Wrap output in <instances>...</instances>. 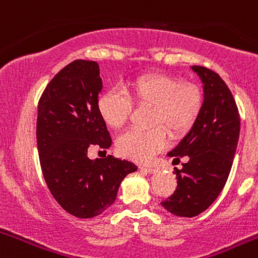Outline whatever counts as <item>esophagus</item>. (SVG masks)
<instances>
[{"mask_svg":"<svg viewBox=\"0 0 258 258\" xmlns=\"http://www.w3.org/2000/svg\"><path fill=\"white\" fill-rule=\"evenodd\" d=\"M140 169L146 173H150V174H154V173L159 172V169H157V168H154V166H140Z\"/></svg>","mask_w":258,"mask_h":258,"instance_id":"esophagus-1","label":"esophagus"}]
</instances>
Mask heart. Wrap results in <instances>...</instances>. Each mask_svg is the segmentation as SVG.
I'll return each mask as SVG.
<instances>
[{"label": "heart", "instance_id": "heart-1", "mask_svg": "<svg viewBox=\"0 0 258 258\" xmlns=\"http://www.w3.org/2000/svg\"><path fill=\"white\" fill-rule=\"evenodd\" d=\"M129 93L137 104L151 106V129H129L117 137L116 149L121 156L138 163L152 160L168 145L164 127L173 136L187 132L197 120L203 104L202 90L191 83H182L169 75H147L129 84ZM98 113L111 127H120L132 113V99L118 88L102 93Z\"/></svg>", "mask_w": 258, "mask_h": 258}]
</instances>
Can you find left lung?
Listing matches in <instances>:
<instances>
[{
	"instance_id": "obj_1",
	"label": "left lung",
	"mask_w": 258,
	"mask_h": 258,
	"mask_svg": "<svg viewBox=\"0 0 258 258\" xmlns=\"http://www.w3.org/2000/svg\"><path fill=\"white\" fill-rule=\"evenodd\" d=\"M191 70L202 80L204 99L190 132L168 152L175 160L186 156L187 161L174 169L177 188L161 202L179 217H195L217 199L229 178L240 132L238 107L225 81L202 66Z\"/></svg>"
}]
</instances>
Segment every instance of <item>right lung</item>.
I'll list each match as a JSON object with an SVG mask.
<instances>
[{"label": "right lung", "instance_id": "add662e5", "mask_svg": "<svg viewBox=\"0 0 258 258\" xmlns=\"http://www.w3.org/2000/svg\"><path fill=\"white\" fill-rule=\"evenodd\" d=\"M102 79L97 61L77 59L47 84L38 102L37 149L45 182L61 208L93 218L115 203L120 183L137 170L113 156L90 160L88 149L112 140L98 113Z\"/></svg>", "mask_w": 258, "mask_h": 258}]
</instances>
